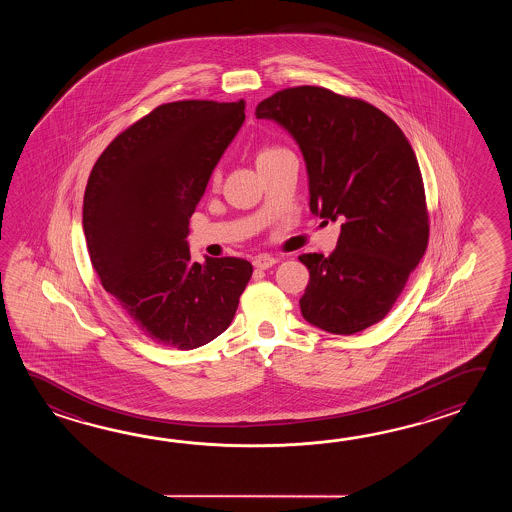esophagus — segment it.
<instances>
[{"label": "esophagus", "mask_w": 512, "mask_h": 512, "mask_svg": "<svg viewBox=\"0 0 512 512\" xmlns=\"http://www.w3.org/2000/svg\"><path fill=\"white\" fill-rule=\"evenodd\" d=\"M252 263H254V267H256V269H269V267H272L274 263H278V260L269 256V254H260V256H256V258H254Z\"/></svg>", "instance_id": "obj_1"}]
</instances>
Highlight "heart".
<instances>
[{
	"label": "heart",
	"instance_id": "1",
	"mask_svg": "<svg viewBox=\"0 0 512 512\" xmlns=\"http://www.w3.org/2000/svg\"><path fill=\"white\" fill-rule=\"evenodd\" d=\"M283 152V148H265V150H261L258 153V159H256V163H260V161H265V159H269L272 157L274 153Z\"/></svg>",
	"mask_w": 512,
	"mask_h": 512
}]
</instances>
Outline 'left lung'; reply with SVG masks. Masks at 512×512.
I'll use <instances>...</instances> for the list:
<instances>
[{
    "instance_id": "left-lung-1",
    "label": "left lung",
    "mask_w": 512,
    "mask_h": 512,
    "mask_svg": "<svg viewBox=\"0 0 512 512\" xmlns=\"http://www.w3.org/2000/svg\"><path fill=\"white\" fill-rule=\"evenodd\" d=\"M304 155L309 208L340 219L331 256L302 254L309 283L300 298L311 326L353 335L388 315L428 245L425 186L401 128L364 100L316 86L261 100Z\"/></svg>"
}]
</instances>
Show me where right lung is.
Returning a JSON list of instances; mask_svg holds the SVG:
<instances>
[{
	"label": "right lung",
	"mask_w": 512,
	"mask_h": 512,
	"mask_svg": "<svg viewBox=\"0 0 512 512\" xmlns=\"http://www.w3.org/2000/svg\"><path fill=\"white\" fill-rule=\"evenodd\" d=\"M243 120V100L163 104L122 131L89 175L82 225L91 263L161 346L194 349L219 337L251 280L249 261L205 256L201 265L186 241L188 219Z\"/></svg>",
	"instance_id": "obj_1"
}]
</instances>
